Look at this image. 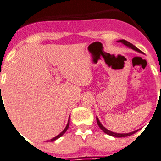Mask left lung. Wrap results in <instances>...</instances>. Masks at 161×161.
I'll return each instance as SVG.
<instances>
[{"instance_id":"1","label":"left lung","mask_w":161,"mask_h":161,"mask_svg":"<svg viewBox=\"0 0 161 161\" xmlns=\"http://www.w3.org/2000/svg\"><path fill=\"white\" fill-rule=\"evenodd\" d=\"M117 42H121L122 44H124L125 45H126L127 47H129V48H132V49L135 50V51H137L138 53H142V52H141L139 48H136L135 45H133L132 44H131L130 42H129V41H125V40H120V41H118ZM97 125H98V126L100 127V129H101L103 132H105V133L108 134V135H110V136H115V137H125V136H129L132 135V134H134L135 132H137V130H136V131H134V132H129V133H116V132H111V131L108 130L107 129H105V128H104V127L101 125V123L100 122V120H98V118L97 117Z\"/></svg>"}]
</instances>
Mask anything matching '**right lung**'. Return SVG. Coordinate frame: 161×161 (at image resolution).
I'll list each match as a JSON object with an SVG mask.
<instances>
[{"instance_id":"add662e5","label":"right lung","mask_w":161,"mask_h":161,"mask_svg":"<svg viewBox=\"0 0 161 161\" xmlns=\"http://www.w3.org/2000/svg\"><path fill=\"white\" fill-rule=\"evenodd\" d=\"M0 87H1V86H0ZM69 121H68L67 125H66V127H65V129H64V130L62 131V132H60V133L59 134V135H57V136H56V137L53 138V139L49 140V141H56V140H57V139H58V138H60V136H63V134H64V132H65L66 131L68 130V129H69Z\"/></svg>"}]
</instances>
